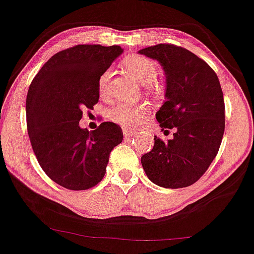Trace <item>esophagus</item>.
<instances>
[{
    "label": "esophagus",
    "instance_id": "esophagus-1",
    "mask_svg": "<svg viewBox=\"0 0 254 254\" xmlns=\"http://www.w3.org/2000/svg\"><path fill=\"white\" fill-rule=\"evenodd\" d=\"M123 135L124 137H127V138H130V137L136 135V131L130 130V129H123Z\"/></svg>",
    "mask_w": 254,
    "mask_h": 254
}]
</instances>
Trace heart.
I'll use <instances>...</instances> for the list:
<instances>
[{
	"mask_svg": "<svg viewBox=\"0 0 254 254\" xmlns=\"http://www.w3.org/2000/svg\"><path fill=\"white\" fill-rule=\"evenodd\" d=\"M127 71L142 84H150L157 77V65L155 61L143 56L129 57L124 61ZM111 69H105L98 79V90L100 94H105ZM149 106L145 104L122 103L110 111V118L115 123L127 127H135L149 116Z\"/></svg>",
	"mask_w": 254,
	"mask_h": 254,
	"instance_id": "b5f03b06",
	"label": "heart"
}]
</instances>
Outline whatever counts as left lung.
Segmentation results:
<instances>
[{"instance_id":"1","label":"left lung","mask_w":254,"mask_h":254,"mask_svg":"<svg viewBox=\"0 0 254 254\" xmlns=\"http://www.w3.org/2000/svg\"><path fill=\"white\" fill-rule=\"evenodd\" d=\"M157 60L166 73V102L156 112L162 129H174L168 142L154 137L151 151L140 157L148 179L163 188L191 186L218 154L225 131L224 94L206 61L186 48L160 44L139 50Z\"/></svg>"}]
</instances>
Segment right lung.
<instances>
[{
	"label": "right lung",
	"mask_w": 254,
	"mask_h": 254,
	"mask_svg": "<svg viewBox=\"0 0 254 254\" xmlns=\"http://www.w3.org/2000/svg\"><path fill=\"white\" fill-rule=\"evenodd\" d=\"M121 46L77 45L54 54L30 84L27 130L46 175L71 190H85L103 180L110 152L123 140L121 127L104 122L88 131L79 127L82 110L99 100L98 79Z\"/></svg>",
	"instance_id": "right-lung-1"
}]
</instances>
